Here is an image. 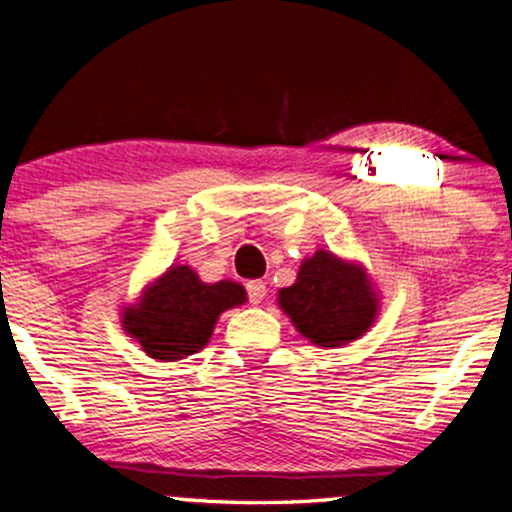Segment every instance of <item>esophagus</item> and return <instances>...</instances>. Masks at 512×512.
<instances>
[{"mask_svg": "<svg viewBox=\"0 0 512 512\" xmlns=\"http://www.w3.org/2000/svg\"><path fill=\"white\" fill-rule=\"evenodd\" d=\"M248 296L252 305H260L264 301V296H267V286H264V281L260 279L248 281Z\"/></svg>", "mask_w": 512, "mask_h": 512, "instance_id": "esophagus-1", "label": "esophagus"}]
</instances>
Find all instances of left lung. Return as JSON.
<instances>
[{"mask_svg":"<svg viewBox=\"0 0 512 512\" xmlns=\"http://www.w3.org/2000/svg\"><path fill=\"white\" fill-rule=\"evenodd\" d=\"M276 303L310 344L344 346L378 320L380 293L361 262L320 248L305 257L296 284L276 293Z\"/></svg>","mask_w":512,"mask_h":512,"instance_id":"obj_1","label":"left lung"}]
</instances>
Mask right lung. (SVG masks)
<instances>
[{
  "instance_id": "obj_1",
  "label": "right lung",
  "mask_w": 512,
  "mask_h": 512,
  "mask_svg": "<svg viewBox=\"0 0 512 512\" xmlns=\"http://www.w3.org/2000/svg\"><path fill=\"white\" fill-rule=\"evenodd\" d=\"M248 301L236 281L207 284L187 264H170L142 289L139 301L122 305L120 322L146 356L180 361L209 344L216 320Z\"/></svg>"
}]
</instances>
